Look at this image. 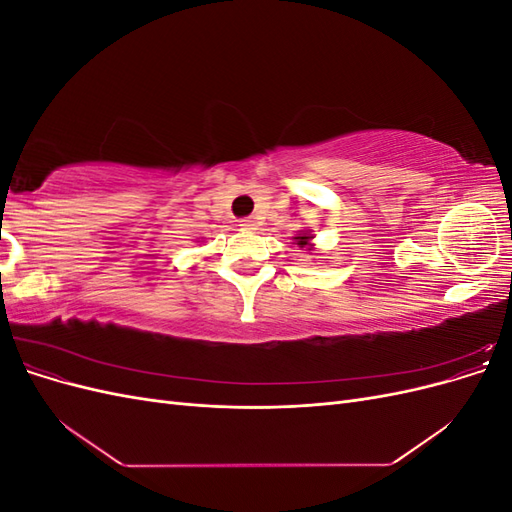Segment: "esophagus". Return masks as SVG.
<instances>
[{"mask_svg": "<svg viewBox=\"0 0 512 512\" xmlns=\"http://www.w3.org/2000/svg\"><path fill=\"white\" fill-rule=\"evenodd\" d=\"M239 226H241L243 230H256V228H258V222H256V218H243Z\"/></svg>", "mask_w": 512, "mask_h": 512, "instance_id": "obj_1", "label": "esophagus"}]
</instances>
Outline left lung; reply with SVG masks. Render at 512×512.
I'll use <instances>...</instances> for the list:
<instances>
[{
    "label": "left lung",
    "mask_w": 512,
    "mask_h": 512,
    "mask_svg": "<svg viewBox=\"0 0 512 512\" xmlns=\"http://www.w3.org/2000/svg\"><path fill=\"white\" fill-rule=\"evenodd\" d=\"M294 241H297V245L299 247H312V235H309V232H299V237H292Z\"/></svg>",
    "instance_id": "left-lung-1"
}]
</instances>
